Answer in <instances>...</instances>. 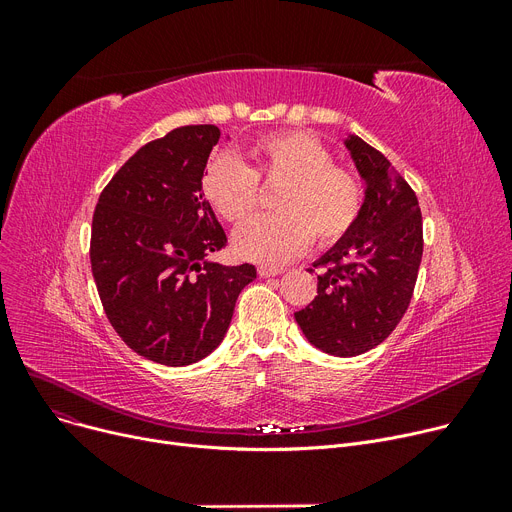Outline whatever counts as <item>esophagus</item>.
<instances>
[{"label": "esophagus", "instance_id": "34e87169", "mask_svg": "<svg viewBox=\"0 0 512 512\" xmlns=\"http://www.w3.org/2000/svg\"><path fill=\"white\" fill-rule=\"evenodd\" d=\"M257 274H259L261 278H270V276H278V274H282V267H259V270H257Z\"/></svg>", "mask_w": 512, "mask_h": 512}]
</instances>
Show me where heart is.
<instances>
[{
    "instance_id": "b5f03b06",
    "label": "heart",
    "mask_w": 512,
    "mask_h": 512,
    "mask_svg": "<svg viewBox=\"0 0 512 512\" xmlns=\"http://www.w3.org/2000/svg\"><path fill=\"white\" fill-rule=\"evenodd\" d=\"M245 166L230 153L215 155L205 166L201 191L226 222L240 226L261 203L263 186L280 184L272 218L255 220L234 234L240 257L280 265L301 255L311 238L330 249L355 228L363 211L359 178L334 164L332 151L309 132L288 130L259 137Z\"/></svg>"
}]
</instances>
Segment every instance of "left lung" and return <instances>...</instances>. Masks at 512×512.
<instances>
[{
    "mask_svg": "<svg viewBox=\"0 0 512 512\" xmlns=\"http://www.w3.org/2000/svg\"><path fill=\"white\" fill-rule=\"evenodd\" d=\"M367 182L361 218L317 267V297L294 319L319 351L357 357L384 342L407 313L423 255L417 195L390 161L359 137L346 141Z\"/></svg>",
    "mask_w": 512,
    "mask_h": 512,
    "instance_id": "obj_1",
    "label": "left lung"
}]
</instances>
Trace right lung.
<instances>
[{"label": "right lung", "mask_w": 512, "mask_h": 512, "mask_svg": "<svg viewBox=\"0 0 512 512\" xmlns=\"http://www.w3.org/2000/svg\"><path fill=\"white\" fill-rule=\"evenodd\" d=\"M220 128L193 124L149 141L101 191L91 270L103 311L134 353L168 367L207 357L224 340L255 265L207 255L226 232L201 191Z\"/></svg>", "instance_id": "obj_1"}]
</instances>
